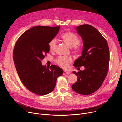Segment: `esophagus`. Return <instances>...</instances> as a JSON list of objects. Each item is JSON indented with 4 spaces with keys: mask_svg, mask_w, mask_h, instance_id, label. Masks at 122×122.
I'll return each mask as SVG.
<instances>
[{
    "mask_svg": "<svg viewBox=\"0 0 122 122\" xmlns=\"http://www.w3.org/2000/svg\"><path fill=\"white\" fill-rule=\"evenodd\" d=\"M70 73L69 72H68V71H64V73H63V75H66V74H70Z\"/></svg>",
    "mask_w": 122,
    "mask_h": 122,
    "instance_id": "esophagus-1",
    "label": "esophagus"
}]
</instances>
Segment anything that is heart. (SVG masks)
Returning a JSON list of instances; mask_svg holds the SVG:
<instances>
[{"label":"heart","instance_id":"heart-1","mask_svg":"<svg viewBox=\"0 0 122 122\" xmlns=\"http://www.w3.org/2000/svg\"><path fill=\"white\" fill-rule=\"evenodd\" d=\"M61 38L64 42L71 48L74 47V49L77 51L79 50V46H77L80 42L79 38L74 33L71 32H65L61 35ZM57 43V40L53 39L49 43V47L51 50H53ZM72 61V58L71 56H59L56 61V63L64 69H67L70 63Z\"/></svg>","mask_w":122,"mask_h":122}]
</instances>
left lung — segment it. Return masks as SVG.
<instances>
[{"label":"left lung","instance_id":"obj_1","mask_svg":"<svg viewBox=\"0 0 122 122\" xmlns=\"http://www.w3.org/2000/svg\"><path fill=\"white\" fill-rule=\"evenodd\" d=\"M82 38V55L75 60V68L83 66L84 70L76 73L77 81L72 86L76 93L90 95L98 90L106 78L108 70L109 50L106 40L96 28L88 24L76 28Z\"/></svg>","mask_w":122,"mask_h":122}]
</instances>
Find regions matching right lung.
<instances>
[{
	"instance_id": "right-lung-1",
	"label": "right lung",
	"mask_w": 122,
	"mask_h": 122,
	"mask_svg": "<svg viewBox=\"0 0 122 122\" xmlns=\"http://www.w3.org/2000/svg\"><path fill=\"white\" fill-rule=\"evenodd\" d=\"M60 26H37L24 32L15 45L13 58L20 79L27 89L38 95L53 91L63 70L56 65L43 66L42 60L49 52V43Z\"/></svg>"
}]
</instances>
